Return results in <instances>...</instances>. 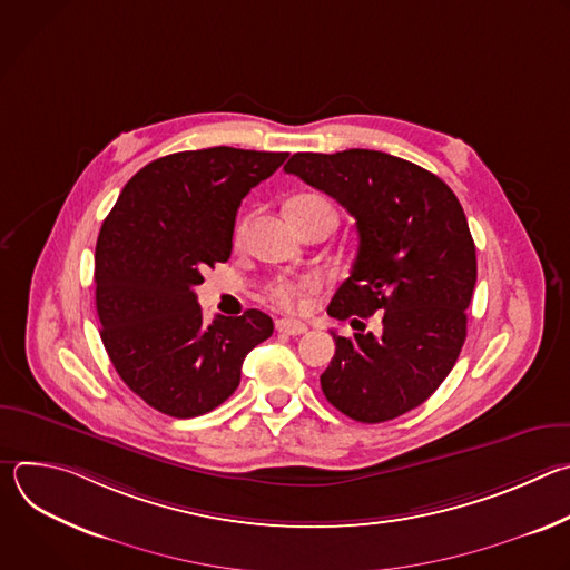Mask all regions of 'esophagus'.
<instances>
[{"label": "esophagus", "instance_id": "1", "mask_svg": "<svg viewBox=\"0 0 570 570\" xmlns=\"http://www.w3.org/2000/svg\"><path fill=\"white\" fill-rule=\"evenodd\" d=\"M275 327H277L279 334H288V336H302V334H306V324H304V322L288 320V317L277 320Z\"/></svg>", "mask_w": 570, "mask_h": 570}]
</instances>
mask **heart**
<instances>
[{
  "label": "heart",
  "instance_id": "1",
  "mask_svg": "<svg viewBox=\"0 0 570 570\" xmlns=\"http://www.w3.org/2000/svg\"><path fill=\"white\" fill-rule=\"evenodd\" d=\"M315 205H330V203L322 200L320 196H297L288 203V214H295V212H302V209H308ZM240 236H243V227L236 229V240H240ZM315 291H317V282L313 277L279 279L268 286V297L279 308H295L308 293H315Z\"/></svg>",
  "mask_w": 570,
  "mask_h": 570
}]
</instances>
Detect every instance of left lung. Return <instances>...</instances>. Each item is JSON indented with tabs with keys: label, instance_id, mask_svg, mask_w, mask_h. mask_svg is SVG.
Segmentation results:
<instances>
[{
	"label": "left lung",
	"instance_id": "left-lung-1",
	"mask_svg": "<svg viewBox=\"0 0 570 570\" xmlns=\"http://www.w3.org/2000/svg\"><path fill=\"white\" fill-rule=\"evenodd\" d=\"M286 174L336 198L354 218L358 253L327 313L381 315L376 334H334L320 385L363 424L417 409L453 370L466 338L475 246L460 200L435 174L381 150L295 153Z\"/></svg>",
	"mask_w": 570,
	"mask_h": 570
}]
</instances>
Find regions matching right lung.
<instances>
[{
	"instance_id": "obj_1",
	"label": "right lung",
	"mask_w": 570,
	"mask_h": 570,
	"mask_svg": "<svg viewBox=\"0 0 570 570\" xmlns=\"http://www.w3.org/2000/svg\"><path fill=\"white\" fill-rule=\"evenodd\" d=\"M288 153L214 146L137 171L104 220L95 255L104 347L150 409L187 420L220 405L240 365L273 336L257 308L203 320L194 288L232 255L236 209Z\"/></svg>"
}]
</instances>
